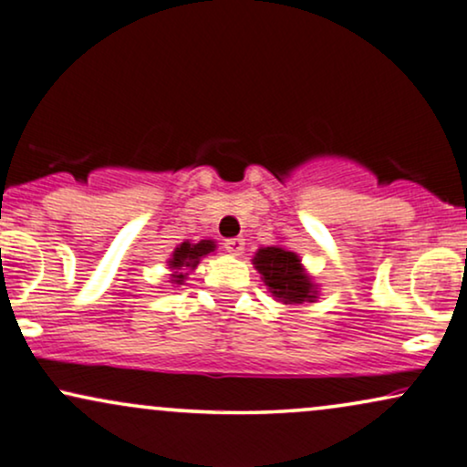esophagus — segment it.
<instances>
[{
	"mask_svg": "<svg viewBox=\"0 0 467 467\" xmlns=\"http://www.w3.org/2000/svg\"><path fill=\"white\" fill-rule=\"evenodd\" d=\"M223 248H226L230 254H234V256H239L241 252H244V248H245V241L241 239V237H233V239H226V244H223Z\"/></svg>",
	"mask_w": 467,
	"mask_h": 467,
	"instance_id": "obj_1",
	"label": "esophagus"
}]
</instances>
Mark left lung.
<instances>
[{
  "instance_id": "obj_1",
  "label": "left lung",
  "mask_w": 467,
  "mask_h": 467,
  "mask_svg": "<svg viewBox=\"0 0 467 467\" xmlns=\"http://www.w3.org/2000/svg\"><path fill=\"white\" fill-rule=\"evenodd\" d=\"M252 265L261 274V283L265 285L274 300L289 306L317 300L319 285H316V280L302 265V258L285 245L258 248L252 258Z\"/></svg>"
}]
</instances>
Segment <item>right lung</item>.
<instances>
[{"instance_id": "right-lung-1", "label": "right lung", "mask_w": 467, "mask_h": 467, "mask_svg": "<svg viewBox=\"0 0 467 467\" xmlns=\"http://www.w3.org/2000/svg\"><path fill=\"white\" fill-rule=\"evenodd\" d=\"M217 244L215 239H202L198 244H191V241H184L180 244L176 250L171 252V258L167 261L170 265V283L171 285H184L189 272H193L195 267L200 265V261L204 256H209L211 252H215Z\"/></svg>"}]
</instances>
